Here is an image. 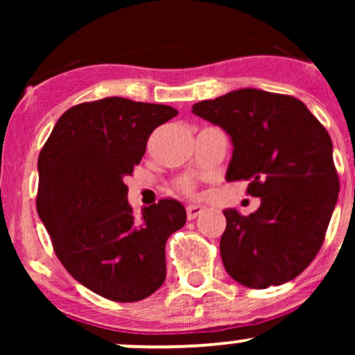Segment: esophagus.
Masks as SVG:
<instances>
[{
	"label": "esophagus",
	"instance_id": "obj_1",
	"mask_svg": "<svg viewBox=\"0 0 355 355\" xmlns=\"http://www.w3.org/2000/svg\"><path fill=\"white\" fill-rule=\"evenodd\" d=\"M203 210H205V209H203L202 205H189V207H187V218H189V220L197 218Z\"/></svg>",
	"mask_w": 355,
	"mask_h": 355
}]
</instances>
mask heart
I'll use <instances>...</instances> for the list:
<instances>
[{"instance_id": "heart-1", "label": "heart", "mask_w": 355, "mask_h": 355, "mask_svg": "<svg viewBox=\"0 0 355 355\" xmlns=\"http://www.w3.org/2000/svg\"><path fill=\"white\" fill-rule=\"evenodd\" d=\"M187 190H189V187H187Z\"/></svg>"}]
</instances>
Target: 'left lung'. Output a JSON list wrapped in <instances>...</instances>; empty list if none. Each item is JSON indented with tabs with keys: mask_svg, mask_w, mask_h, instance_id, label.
Wrapping results in <instances>:
<instances>
[{
	"mask_svg": "<svg viewBox=\"0 0 355 355\" xmlns=\"http://www.w3.org/2000/svg\"><path fill=\"white\" fill-rule=\"evenodd\" d=\"M191 112L229 133L227 180H248L247 193L260 198L248 217L223 211L227 274L250 288L295 279L319 254L340 189L327 130L295 96L255 88L198 101Z\"/></svg>",
	"mask_w": 355,
	"mask_h": 355,
	"instance_id": "1",
	"label": "left lung"
}]
</instances>
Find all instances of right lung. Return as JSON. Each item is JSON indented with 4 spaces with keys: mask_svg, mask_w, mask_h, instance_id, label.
<instances>
[{
    "mask_svg": "<svg viewBox=\"0 0 355 355\" xmlns=\"http://www.w3.org/2000/svg\"><path fill=\"white\" fill-rule=\"evenodd\" d=\"M177 115L120 96L85 101L60 116L40 152L36 210L53 250L73 279L108 300H144L165 280V243L187 211L162 198L137 217L123 178L153 130Z\"/></svg>",
    "mask_w": 355,
    "mask_h": 355,
    "instance_id": "1",
    "label": "right lung"
}]
</instances>
